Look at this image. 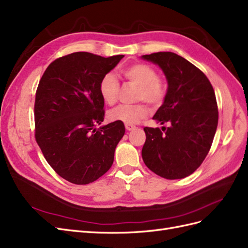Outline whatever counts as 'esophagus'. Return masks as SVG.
Segmentation results:
<instances>
[{"label":"esophagus","mask_w":248,"mask_h":248,"mask_svg":"<svg viewBox=\"0 0 248 248\" xmlns=\"http://www.w3.org/2000/svg\"><path fill=\"white\" fill-rule=\"evenodd\" d=\"M125 128L128 130V131H130L132 129H135L136 126L135 125H131V124H125Z\"/></svg>","instance_id":"34e87169"}]
</instances>
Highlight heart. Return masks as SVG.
<instances>
[{
    "instance_id": "1",
    "label": "heart",
    "mask_w": 248,
    "mask_h": 248,
    "mask_svg": "<svg viewBox=\"0 0 248 248\" xmlns=\"http://www.w3.org/2000/svg\"><path fill=\"white\" fill-rule=\"evenodd\" d=\"M125 79L138 86L136 100H144L151 105H158L163 102L166 95L165 84L160 81L156 71L146 63H132L120 71ZM99 93L103 101L113 105L118 100L119 81L116 76L108 73L99 82ZM148 113V108L144 103L123 104L108 111V118L112 122L136 124Z\"/></svg>"
}]
</instances>
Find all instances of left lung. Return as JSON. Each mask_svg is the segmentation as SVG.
I'll list each match as a JSON object with an SVG mask.
<instances>
[{
  "mask_svg": "<svg viewBox=\"0 0 248 248\" xmlns=\"http://www.w3.org/2000/svg\"><path fill=\"white\" fill-rule=\"evenodd\" d=\"M157 64L168 89L164 103L153 116L168 127H145L142 149L145 165L167 179L189 176L202 164L218 125L215 92L209 79L195 65L172 52L143 55Z\"/></svg>",
  "mask_w": 248,
  "mask_h": 248,
  "instance_id": "8db88e82",
  "label": "left lung"
}]
</instances>
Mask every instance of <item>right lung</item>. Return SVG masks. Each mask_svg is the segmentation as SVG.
Instances as JSON below:
<instances>
[{
	"label": "right lung",
	"mask_w": 248,
	"mask_h": 248,
	"mask_svg": "<svg viewBox=\"0 0 248 248\" xmlns=\"http://www.w3.org/2000/svg\"><path fill=\"white\" fill-rule=\"evenodd\" d=\"M124 55L102 57L76 52L54 60L35 96V139L48 164L75 185L95 182L109 170L125 133L122 122L99 127L104 101L99 82Z\"/></svg>",
	"instance_id": "obj_1"
}]
</instances>
